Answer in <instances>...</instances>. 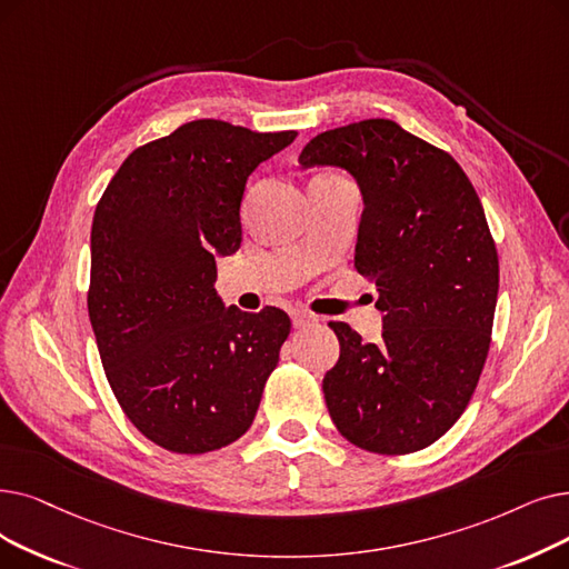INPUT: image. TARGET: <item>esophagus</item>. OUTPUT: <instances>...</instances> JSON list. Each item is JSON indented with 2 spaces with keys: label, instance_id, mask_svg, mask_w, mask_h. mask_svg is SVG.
<instances>
[{
  "label": "esophagus",
  "instance_id": "34e87169",
  "mask_svg": "<svg viewBox=\"0 0 569 569\" xmlns=\"http://www.w3.org/2000/svg\"><path fill=\"white\" fill-rule=\"evenodd\" d=\"M290 318H292V326L295 328H309V326L316 323V316H311V313H307L302 309H292Z\"/></svg>",
  "mask_w": 569,
  "mask_h": 569
}]
</instances>
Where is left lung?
Masks as SVG:
<instances>
[{"instance_id":"obj_1","label":"left lung","mask_w":569,"mask_h":569,"mask_svg":"<svg viewBox=\"0 0 569 569\" xmlns=\"http://www.w3.org/2000/svg\"><path fill=\"white\" fill-rule=\"evenodd\" d=\"M302 167L349 171L362 194L356 269L377 283L379 343L330 323L341 353L323 379L356 447L421 451L465 411L488 356L500 264L475 186L449 156L369 118L313 137Z\"/></svg>"}]
</instances>
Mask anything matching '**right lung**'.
<instances>
[{"label": "right lung", "instance_id": "right-lung-1", "mask_svg": "<svg viewBox=\"0 0 569 569\" xmlns=\"http://www.w3.org/2000/svg\"><path fill=\"white\" fill-rule=\"evenodd\" d=\"M298 132L186 122L137 148L94 209L88 313L111 390L158 447L207 453L251 428L290 318L216 292V258L241 246L258 164Z\"/></svg>", "mask_w": 569, "mask_h": 569}]
</instances>
